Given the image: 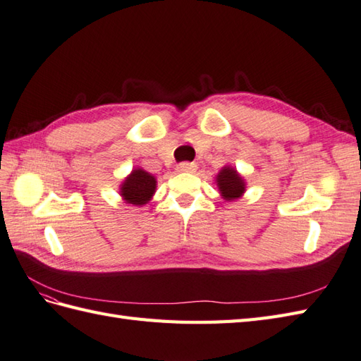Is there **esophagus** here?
Listing matches in <instances>:
<instances>
[{
    "label": "esophagus",
    "instance_id": "obj_1",
    "mask_svg": "<svg viewBox=\"0 0 361 361\" xmlns=\"http://www.w3.org/2000/svg\"><path fill=\"white\" fill-rule=\"evenodd\" d=\"M178 171L180 172H195L197 171V164L195 163H180L178 164Z\"/></svg>",
    "mask_w": 361,
    "mask_h": 361
}]
</instances>
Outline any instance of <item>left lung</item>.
I'll use <instances>...</instances> for the list:
<instances>
[{
	"label": "left lung",
	"instance_id": "8db88e82",
	"mask_svg": "<svg viewBox=\"0 0 361 361\" xmlns=\"http://www.w3.org/2000/svg\"><path fill=\"white\" fill-rule=\"evenodd\" d=\"M216 184L221 197L227 201H233L243 197V193L245 192V181L238 173L236 169L230 168V166H224L223 169L219 171L216 175Z\"/></svg>",
	"mask_w": 361,
	"mask_h": 361
}]
</instances>
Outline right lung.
<instances>
[{"label":"right lung","instance_id":"add662e5","mask_svg":"<svg viewBox=\"0 0 361 361\" xmlns=\"http://www.w3.org/2000/svg\"><path fill=\"white\" fill-rule=\"evenodd\" d=\"M155 188L157 180L154 175L142 168H135L123 180L122 186H120V195H122L126 204L143 206L154 197Z\"/></svg>","mask_w":361,"mask_h":361}]
</instances>
